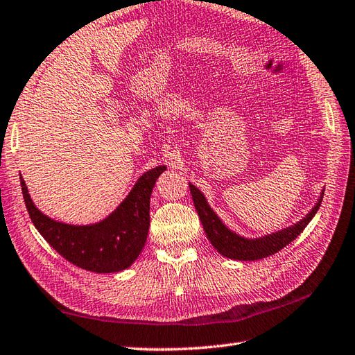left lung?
Segmentation results:
<instances>
[{
    "label": "left lung",
    "mask_w": 355,
    "mask_h": 355,
    "mask_svg": "<svg viewBox=\"0 0 355 355\" xmlns=\"http://www.w3.org/2000/svg\"><path fill=\"white\" fill-rule=\"evenodd\" d=\"M190 190L196 211H198L203 230L207 232V237L212 246L218 250V254H222L223 257L231 259H239V261H255V259L270 257L273 254H277L281 249H284L287 244L293 241L297 235L305 230V226L311 222V218L320 207L325 191L322 190L318 203L314 205V208L301 220V222H297L296 225L288 226L286 230H281L278 232L264 235V237L244 239L223 225L222 220H220L216 212L211 209L207 199H205V196L193 184H190Z\"/></svg>",
    "instance_id": "left-lung-1"
}]
</instances>
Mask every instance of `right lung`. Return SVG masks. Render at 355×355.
<instances>
[{"label": "right lung", "mask_w": 355, "mask_h": 355, "mask_svg": "<svg viewBox=\"0 0 355 355\" xmlns=\"http://www.w3.org/2000/svg\"><path fill=\"white\" fill-rule=\"evenodd\" d=\"M165 168L159 165L146 171L112 214L85 226L56 222L42 214L31 200L22 176L19 179L31 222L54 250L80 269L115 273L130 267L144 248L150 226V196Z\"/></svg>", "instance_id": "obj_1"}]
</instances>
